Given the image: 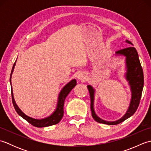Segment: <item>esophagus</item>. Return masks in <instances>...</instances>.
Here are the masks:
<instances>
[{"label": "esophagus", "mask_w": 151, "mask_h": 151, "mask_svg": "<svg viewBox=\"0 0 151 151\" xmlns=\"http://www.w3.org/2000/svg\"><path fill=\"white\" fill-rule=\"evenodd\" d=\"M86 75L84 73H80L79 75H78V80H80V81H84V80L86 79Z\"/></svg>", "instance_id": "esophagus-1"}]
</instances>
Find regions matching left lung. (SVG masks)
<instances>
[{
    "label": "left lung",
    "mask_w": 151,
    "mask_h": 151,
    "mask_svg": "<svg viewBox=\"0 0 151 151\" xmlns=\"http://www.w3.org/2000/svg\"><path fill=\"white\" fill-rule=\"evenodd\" d=\"M126 42L133 45V44L129 40H126ZM115 54L116 55H123L126 57V78L129 81L131 91H132V97H131L130 106L124 116L121 117L120 119L115 121H106L99 117L96 115L93 108L95 89L91 86H87L89 95H90L91 110L93 118L94 119L95 121L99 123H103L110 125L119 124L121 122L125 121L127 119L132 116L135 113L137 108L139 106L144 84L143 69L139 62L138 54H137L135 48L132 46L127 47L125 49L116 51Z\"/></svg>",
    "instance_id": "left-lung-1"
}]
</instances>
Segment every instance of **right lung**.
<instances>
[{
    "label": "right lung",
    "mask_w": 151,
    "mask_h": 151,
    "mask_svg": "<svg viewBox=\"0 0 151 151\" xmlns=\"http://www.w3.org/2000/svg\"><path fill=\"white\" fill-rule=\"evenodd\" d=\"M16 62V61H15ZM15 62L14 63V65H13L11 75H10V84H11V91H12V102L13 104H14V106L15 111H17V113L20 115L21 117L27 121L28 123H30L33 126L41 128V127H49L52 126L54 124H56L59 123V122L62 119L63 115V106H64V101H65V99L66 97L70 93V91L72 90V89L75 88V86L76 85V81L75 79L72 80L71 81H70L68 84H66L63 89L61 90L59 97H58V101L57 103V106L56 109L55 110L53 113L51 114L50 116L47 117L46 118L42 119H36L32 118L28 115H25L23 112H22L19 108L17 106V105L16 104L14 98V95H13V91H12V82H11V78H12V73L14 71V67L15 65Z\"/></svg>",
    "instance_id": "add662e5"
}]
</instances>
